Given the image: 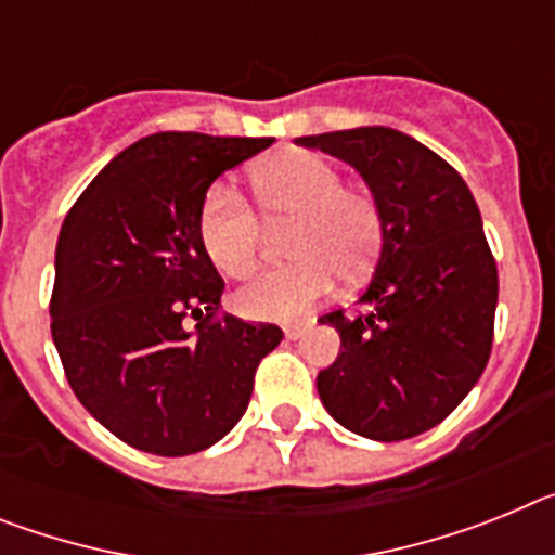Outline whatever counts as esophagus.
Returning <instances> with one entry per match:
<instances>
[{"instance_id":"34e87169","label":"esophagus","mask_w":555,"mask_h":555,"mask_svg":"<svg viewBox=\"0 0 555 555\" xmlns=\"http://www.w3.org/2000/svg\"><path fill=\"white\" fill-rule=\"evenodd\" d=\"M306 327L308 325H288L286 327V338H292V341H294V338H300L302 333H306Z\"/></svg>"}]
</instances>
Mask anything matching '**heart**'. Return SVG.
<instances>
[{
    "label": "heart",
    "mask_w": 555,
    "mask_h": 555,
    "mask_svg": "<svg viewBox=\"0 0 555 555\" xmlns=\"http://www.w3.org/2000/svg\"><path fill=\"white\" fill-rule=\"evenodd\" d=\"M255 205L269 228L292 224L294 263L258 274L238 288L235 308L249 320L288 322L311 311L333 278L361 281L384 249L386 217L372 191L345 185V175L313 152H292L253 171ZM197 235L210 263L233 281L258 267L263 228L242 194L210 185L197 214Z\"/></svg>",
    "instance_id": "b5f03b06"
}]
</instances>
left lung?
Listing matches in <instances>:
<instances>
[{"label": "left lung", "mask_w": 555, "mask_h": 555, "mask_svg": "<svg viewBox=\"0 0 555 555\" xmlns=\"http://www.w3.org/2000/svg\"><path fill=\"white\" fill-rule=\"evenodd\" d=\"M361 171L386 217L384 249L361 300L370 311L320 317L341 350L317 375L338 425L403 442L439 425L487 370L498 263L475 197L434 150L391 127L302 135Z\"/></svg>", "instance_id": "1"}]
</instances>
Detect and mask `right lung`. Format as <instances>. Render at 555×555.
<instances>
[{"label": "right lung", "instance_id": "add662e5", "mask_svg": "<svg viewBox=\"0 0 555 555\" xmlns=\"http://www.w3.org/2000/svg\"><path fill=\"white\" fill-rule=\"evenodd\" d=\"M267 146L155 132L119 152L63 219L52 341L77 400L130 448L175 459L217 444L281 345L278 325L219 313L224 281L197 235L210 183Z\"/></svg>", "mask_w": 555, "mask_h": 555}]
</instances>
